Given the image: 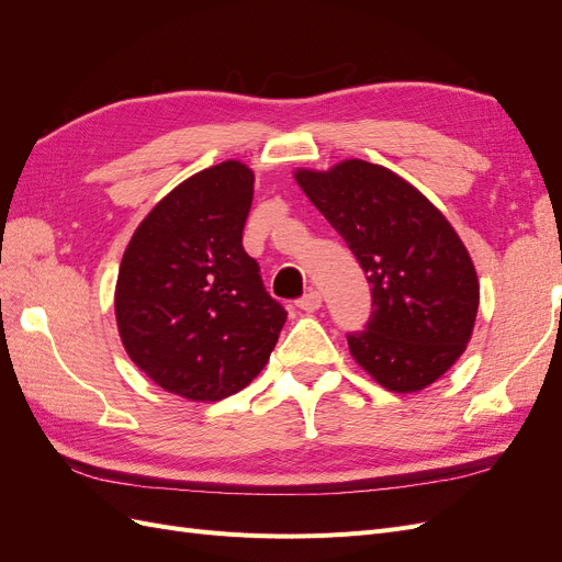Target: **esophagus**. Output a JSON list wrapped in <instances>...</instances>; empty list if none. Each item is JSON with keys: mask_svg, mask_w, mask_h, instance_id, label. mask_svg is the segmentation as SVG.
<instances>
[{"mask_svg": "<svg viewBox=\"0 0 562 562\" xmlns=\"http://www.w3.org/2000/svg\"><path fill=\"white\" fill-rule=\"evenodd\" d=\"M321 302H323L321 293H318V291H310L307 295H302V297L297 300V307L304 310V312H316V310L321 307Z\"/></svg>", "mask_w": 562, "mask_h": 562, "instance_id": "1", "label": "esophagus"}]
</instances>
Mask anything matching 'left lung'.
Wrapping results in <instances>:
<instances>
[{
    "label": "left lung",
    "instance_id": "8db88e82",
    "mask_svg": "<svg viewBox=\"0 0 562 562\" xmlns=\"http://www.w3.org/2000/svg\"><path fill=\"white\" fill-rule=\"evenodd\" d=\"M295 180L363 267L366 330L347 335L368 375L394 394L427 389L464 353L481 302L467 246L448 217L394 171L363 159Z\"/></svg>",
    "mask_w": 562,
    "mask_h": 562
}]
</instances>
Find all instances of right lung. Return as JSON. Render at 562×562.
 <instances>
[{"label": "right lung", "mask_w": 562, "mask_h": 562, "mask_svg": "<svg viewBox=\"0 0 562 562\" xmlns=\"http://www.w3.org/2000/svg\"><path fill=\"white\" fill-rule=\"evenodd\" d=\"M252 182L236 159L182 180L133 232L119 267L114 316L126 353L187 401L248 386L288 318L241 244Z\"/></svg>", "instance_id": "obj_1"}]
</instances>
